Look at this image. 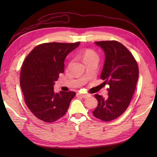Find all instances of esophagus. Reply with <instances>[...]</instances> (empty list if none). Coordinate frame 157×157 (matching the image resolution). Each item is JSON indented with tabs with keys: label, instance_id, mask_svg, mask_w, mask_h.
I'll use <instances>...</instances> for the list:
<instances>
[{
	"label": "esophagus",
	"instance_id": "34e87169",
	"mask_svg": "<svg viewBox=\"0 0 157 157\" xmlns=\"http://www.w3.org/2000/svg\"><path fill=\"white\" fill-rule=\"evenodd\" d=\"M78 94L80 96H82V97H83V98H88L90 96V95L88 94H82V93H79Z\"/></svg>",
	"mask_w": 157,
	"mask_h": 157
}]
</instances>
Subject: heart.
Listing matches in <instances>:
<instances>
[{"instance_id":"obj_1","label":"heart","mask_w":157,"mask_h":157,"mask_svg":"<svg viewBox=\"0 0 157 157\" xmlns=\"http://www.w3.org/2000/svg\"><path fill=\"white\" fill-rule=\"evenodd\" d=\"M95 57H97V55H96V53L93 51H92V50H90V49L85 50V51L82 53V58H83V60H84V61H86V60L88 59L95 58Z\"/></svg>"}]
</instances>
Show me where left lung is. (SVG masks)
Returning a JSON list of instances; mask_svg holds the SVG:
<instances>
[{"label":"left lung","mask_w":157,"mask_h":157,"mask_svg":"<svg viewBox=\"0 0 157 157\" xmlns=\"http://www.w3.org/2000/svg\"><path fill=\"white\" fill-rule=\"evenodd\" d=\"M105 52V60L101 78L107 84V98L95 94L98 106L93 115L109 121L121 115L128 109L137 84V62L125 46L117 41L95 42Z\"/></svg>","instance_id":"8db88e82"}]
</instances>
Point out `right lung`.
I'll return each mask as SVG.
<instances>
[{"label":"right lung","instance_id":"1","mask_svg":"<svg viewBox=\"0 0 157 157\" xmlns=\"http://www.w3.org/2000/svg\"><path fill=\"white\" fill-rule=\"evenodd\" d=\"M80 42H51L40 44L32 50L23 62L20 86L28 109L36 117L47 123L64 115L74 92L54 91L55 82L64 72V61Z\"/></svg>","mask_w":157,"mask_h":157}]
</instances>
